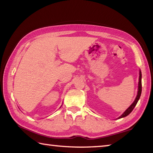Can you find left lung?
I'll use <instances>...</instances> for the list:
<instances>
[{"label":"left lung","instance_id":"obj_1","mask_svg":"<svg viewBox=\"0 0 153 153\" xmlns=\"http://www.w3.org/2000/svg\"><path fill=\"white\" fill-rule=\"evenodd\" d=\"M141 91H142V84H141V70L139 71V85H138V92H137V97H136V98L135 99V100L134 101L131 105H130V106L129 107V108L127 109L126 111L123 112L122 114L118 118H124V117L127 116L128 115H129V114H130L132 110H134V108H135V106L137 105V103L138 102V100L141 97Z\"/></svg>","mask_w":153,"mask_h":153}]
</instances>
